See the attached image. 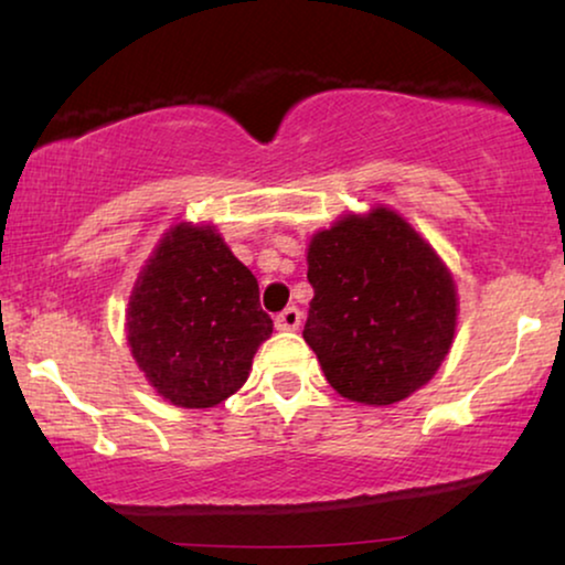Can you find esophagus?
Wrapping results in <instances>:
<instances>
[{
    "instance_id": "esophagus-1",
    "label": "esophagus",
    "mask_w": 565,
    "mask_h": 565,
    "mask_svg": "<svg viewBox=\"0 0 565 565\" xmlns=\"http://www.w3.org/2000/svg\"><path fill=\"white\" fill-rule=\"evenodd\" d=\"M300 319H303V313H300V308L296 306H288L285 311H280L275 316V327L280 331H296L300 327Z\"/></svg>"
}]
</instances>
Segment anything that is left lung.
I'll list each match as a JSON object with an SVG mask.
<instances>
[{
	"instance_id": "1",
	"label": "left lung",
	"mask_w": 565,
	"mask_h": 565,
	"mask_svg": "<svg viewBox=\"0 0 565 565\" xmlns=\"http://www.w3.org/2000/svg\"><path fill=\"white\" fill-rule=\"evenodd\" d=\"M303 339L331 388L388 406L422 388L455 334V285L435 249L388 207L347 215L308 249Z\"/></svg>"
}]
</instances>
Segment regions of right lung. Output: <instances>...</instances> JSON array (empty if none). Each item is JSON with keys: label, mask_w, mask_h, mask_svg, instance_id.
I'll return each mask as SVG.
<instances>
[{"label": "right lung", "mask_w": 565, "mask_h": 565, "mask_svg": "<svg viewBox=\"0 0 565 565\" xmlns=\"http://www.w3.org/2000/svg\"><path fill=\"white\" fill-rule=\"evenodd\" d=\"M269 334L257 277L215 228L180 223L161 238L128 303L130 352L161 396L184 408L221 404Z\"/></svg>", "instance_id": "obj_1"}]
</instances>
